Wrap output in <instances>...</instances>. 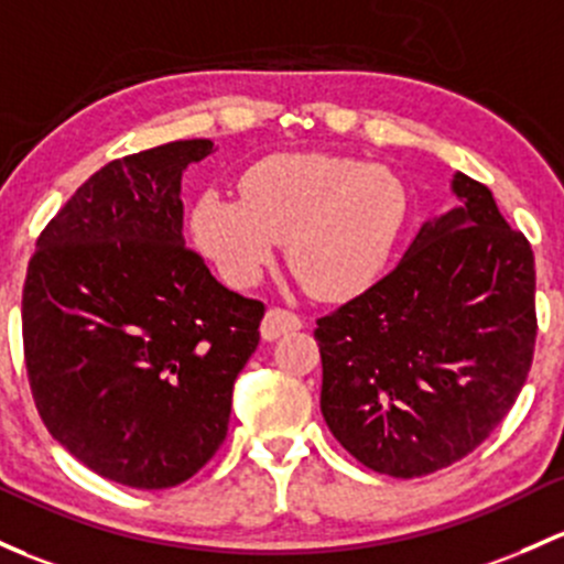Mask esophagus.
Listing matches in <instances>:
<instances>
[{
	"instance_id": "34e87169",
	"label": "esophagus",
	"mask_w": 564,
	"mask_h": 564,
	"mask_svg": "<svg viewBox=\"0 0 564 564\" xmlns=\"http://www.w3.org/2000/svg\"><path fill=\"white\" fill-rule=\"evenodd\" d=\"M302 322L297 313L292 311H283V307H270V311L264 313L262 318V337L264 340H278L281 335H286V332H294L300 329Z\"/></svg>"
}]
</instances>
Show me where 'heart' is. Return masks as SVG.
I'll return each mask as SVG.
<instances>
[{"mask_svg": "<svg viewBox=\"0 0 564 564\" xmlns=\"http://www.w3.org/2000/svg\"><path fill=\"white\" fill-rule=\"evenodd\" d=\"M405 216V186L381 164L275 153L246 170L240 199L203 194L192 235L232 286H253L286 242L289 267L313 297L351 300L378 281Z\"/></svg>", "mask_w": 564, "mask_h": 564, "instance_id": "1", "label": "heart"}]
</instances>
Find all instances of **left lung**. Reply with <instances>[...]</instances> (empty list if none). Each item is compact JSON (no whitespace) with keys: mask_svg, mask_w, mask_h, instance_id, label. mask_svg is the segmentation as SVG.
<instances>
[{"mask_svg":"<svg viewBox=\"0 0 564 564\" xmlns=\"http://www.w3.org/2000/svg\"><path fill=\"white\" fill-rule=\"evenodd\" d=\"M387 278L318 318L322 413L365 467L416 478L489 437L535 351V257L486 186L454 173Z\"/></svg>","mask_w":564,"mask_h":564,"instance_id":"8db88e82","label":"left lung"}]
</instances>
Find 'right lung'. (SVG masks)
<instances>
[{
    "label": "right lung",
    "instance_id": "1",
    "mask_svg": "<svg viewBox=\"0 0 564 564\" xmlns=\"http://www.w3.org/2000/svg\"><path fill=\"white\" fill-rule=\"evenodd\" d=\"M216 151L175 140L94 173L37 240L23 283L34 405L88 470L132 489L194 476L227 437L264 305L183 240L181 177Z\"/></svg>",
    "mask_w": 564,
    "mask_h": 564
}]
</instances>
